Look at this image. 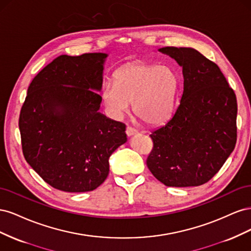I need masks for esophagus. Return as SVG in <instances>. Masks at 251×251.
I'll return each instance as SVG.
<instances>
[{
  "label": "esophagus",
  "mask_w": 251,
  "mask_h": 251,
  "mask_svg": "<svg viewBox=\"0 0 251 251\" xmlns=\"http://www.w3.org/2000/svg\"><path fill=\"white\" fill-rule=\"evenodd\" d=\"M126 133L127 136H132V135H135L136 133H137V130H136V128H134V127H132V126H126Z\"/></svg>",
  "instance_id": "obj_1"
}]
</instances>
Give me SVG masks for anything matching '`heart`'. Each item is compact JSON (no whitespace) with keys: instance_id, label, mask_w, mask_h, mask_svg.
<instances>
[{"instance_id":"obj_1","label":"heart","mask_w":251,"mask_h":251,"mask_svg":"<svg viewBox=\"0 0 251 251\" xmlns=\"http://www.w3.org/2000/svg\"><path fill=\"white\" fill-rule=\"evenodd\" d=\"M114 83L102 88L105 107L115 116L124 114L133 102L136 116L143 123L158 125L172 114L179 79L176 72L166 66L144 63L128 64L114 75Z\"/></svg>"}]
</instances>
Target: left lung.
<instances>
[{
  "mask_svg": "<svg viewBox=\"0 0 251 251\" xmlns=\"http://www.w3.org/2000/svg\"><path fill=\"white\" fill-rule=\"evenodd\" d=\"M159 51L182 67L183 93L173 117L151 132L147 165L166 186H199L222 168L237 142L238 104L217 64L193 48Z\"/></svg>",
  "mask_w": 251,
  "mask_h": 251,
  "instance_id": "obj_1",
  "label": "left lung"
}]
</instances>
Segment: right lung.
Masks as SVG:
<instances>
[{
	"instance_id": "right-lung-1",
	"label": "right lung",
	"mask_w": 251,
	"mask_h": 251,
	"mask_svg": "<svg viewBox=\"0 0 251 251\" xmlns=\"http://www.w3.org/2000/svg\"><path fill=\"white\" fill-rule=\"evenodd\" d=\"M105 53L60 55L32 79L20 113L26 161L49 185L94 191L109 175V158L126 141V125L98 112Z\"/></svg>"
}]
</instances>
